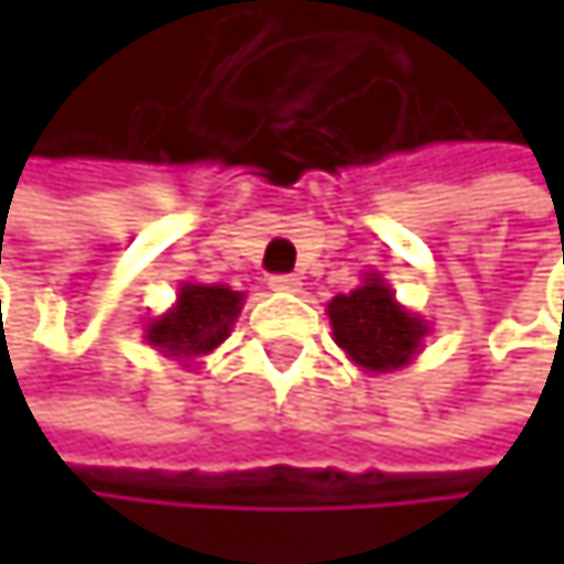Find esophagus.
I'll use <instances>...</instances> for the list:
<instances>
[{"mask_svg":"<svg viewBox=\"0 0 564 564\" xmlns=\"http://www.w3.org/2000/svg\"><path fill=\"white\" fill-rule=\"evenodd\" d=\"M268 283H271L274 290H283V293H296V290L303 286V281H300L296 274H274Z\"/></svg>","mask_w":564,"mask_h":564,"instance_id":"1","label":"esophagus"}]
</instances>
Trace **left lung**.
Listing matches in <instances>:
<instances>
[{
	"label": "left lung",
	"mask_w": 564,
	"mask_h": 564,
	"mask_svg": "<svg viewBox=\"0 0 564 564\" xmlns=\"http://www.w3.org/2000/svg\"><path fill=\"white\" fill-rule=\"evenodd\" d=\"M329 319L333 336L349 352V359L372 372L404 366L424 336V323L404 313L379 278H369L352 293L333 296Z\"/></svg>",
	"instance_id": "8db88e82"
}]
</instances>
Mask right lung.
<instances>
[{"mask_svg": "<svg viewBox=\"0 0 564 564\" xmlns=\"http://www.w3.org/2000/svg\"><path fill=\"white\" fill-rule=\"evenodd\" d=\"M241 300L245 296L238 290H228L221 283H185L178 290L175 310L150 326L147 339L170 356H205L228 336Z\"/></svg>", "mask_w": 564, "mask_h": 564, "instance_id": "obj_1", "label": "right lung"}]
</instances>
